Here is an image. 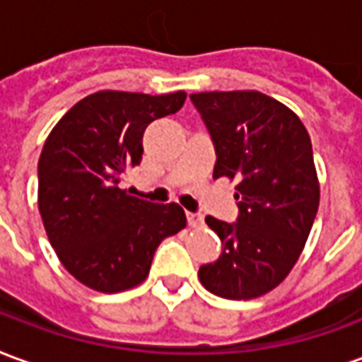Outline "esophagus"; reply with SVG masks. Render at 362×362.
Returning a JSON list of instances; mask_svg holds the SVG:
<instances>
[{"instance_id": "34e87169", "label": "esophagus", "mask_w": 362, "mask_h": 362, "mask_svg": "<svg viewBox=\"0 0 362 362\" xmlns=\"http://www.w3.org/2000/svg\"><path fill=\"white\" fill-rule=\"evenodd\" d=\"M186 217H188L189 227L196 228V227H202V225H204V217H202L199 213H188Z\"/></svg>"}]
</instances>
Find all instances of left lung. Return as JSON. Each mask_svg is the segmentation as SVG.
<instances>
[{"mask_svg":"<svg viewBox=\"0 0 362 362\" xmlns=\"http://www.w3.org/2000/svg\"><path fill=\"white\" fill-rule=\"evenodd\" d=\"M189 98L215 145L213 178L238 180L236 223L205 217L223 252L199 267V281L233 300L266 295L293 269L316 219L320 184L310 135L295 112L258 90Z\"/></svg>","mask_w":362,"mask_h":362,"instance_id":"8db88e82","label":"left lung"}]
</instances>
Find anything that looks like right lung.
Masks as SVG:
<instances>
[{
    "mask_svg": "<svg viewBox=\"0 0 362 362\" xmlns=\"http://www.w3.org/2000/svg\"><path fill=\"white\" fill-rule=\"evenodd\" d=\"M184 100V90H98L69 108L44 143L38 211L59 262L89 288L119 293L143 283L158 244L186 227L178 204H151L118 186L141 163L145 127Z\"/></svg>",
    "mask_w": 362,
    "mask_h": 362,
    "instance_id": "add662e5",
    "label": "right lung"
}]
</instances>
